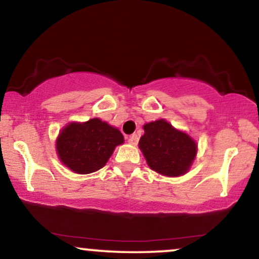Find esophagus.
I'll use <instances>...</instances> for the list:
<instances>
[{
  "label": "esophagus",
  "instance_id": "34e87169",
  "mask_svg": "<svg viewBox=\"0 0 259 259\" xmlns=\"http://www.w3.org/2000/svg\"><path fill=\"white\" fill-rule=\"evenodd\" d=\"M127 142H129L130 145H138L139 142V138L136 134H134V135H130L129 138H127Z\"/></svg>",
  "mask_w": 259,
  "mask_h": 259
}]
</instances>
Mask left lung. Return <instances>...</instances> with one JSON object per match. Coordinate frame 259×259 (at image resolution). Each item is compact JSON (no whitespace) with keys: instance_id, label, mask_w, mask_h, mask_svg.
I'll return each instance as SVG.
<instances>
[{"instance_id":"1","label":"left lung","mask_w":259,"mask_h":259,"mask_svg":"<svg viewBox=\"0 0 259 259\" xmlns=\"http://www.w3.org/2000/svg\"><path fill=\"white\" fill-rule=\"evenodd\" d=\"M144 130L139 147L148 167L165 177H180L189 170L197 145L186 133L177 130L164 119L145 124Z\"/></svg>"}]
</instances>
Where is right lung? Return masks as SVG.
Wrapping results in <instances>:
<instances>
[{
  "mask_svg": "<svg viewBox=\"0 0 259 259\" xmlns=\"http://www.w3.org/2000/svg\"><path fill=\"white\" fill-rule=\"evenodd\" d=\"M124 138L117 127L99 118L70 123L59 133L56 148L61 162L78 174H89L105 167L115 146Z\"/></svg>",
  "mask_w": 259,
  "mask_h": 259,
  "instance_id": "1",
  "label": "right lung"
}]
</instances>
